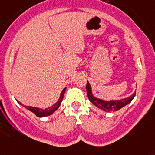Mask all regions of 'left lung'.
Returning <instances> with one entry per match:
<instances>
[{
  "label": "left lung",
  "mask_w": 155,
  "mask_h": 155,
  "mask_svg": "<svg viewBox=\"0 0 155 155\" xmlns=\"http://www.w3.org/2000/svg\"><path fill=\"white\" fill-rule=\"evenodd\" d=\"M86 90L89 100L94 105L98 107L101 109L104 110V111H105V112H116V111H118L119 109H120L124 106L127 105V104L130 103L135 96V93H134L131 97L125 98V99L119 100V101H117V100H116V101H103V100L98 99V98H96L93 97V93H92L91 86H90L88 81H87L86 84Z\"/></svg>",
  "instance_id": "obj_1"
}]
</instances>
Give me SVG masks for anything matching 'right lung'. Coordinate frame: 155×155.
<instances>
[{"mask_svg": "<svg viewBox=\"0 0 155 155\" xmlns=\"http://www.w3.org/2000/svg\"><path fill=\"white\" fill-rule=\"evenodd\" d=\"M65 91H66V88L63 89L62 91V93H61V95H60V97L58 99L57 102H56L54 105H52L51 107H50L48 108H45V109H42V108H35V107H31V106H25L23 105L22 104L20 103V104L23 105L24 108H26L27 109L30 110L31 112H32L35 115L38 117H43V116H50V115H51L53 112H54L58 108H59L60 104L62 103V101L63 99L64 94H65Z\"/></svg>", "mask_w": 155, "mask_h": 155, "instance_id": "obj_1", "label": "right lung"}]
</instances>
